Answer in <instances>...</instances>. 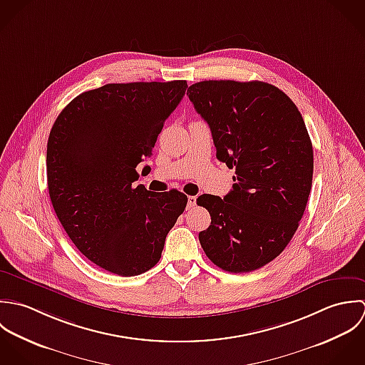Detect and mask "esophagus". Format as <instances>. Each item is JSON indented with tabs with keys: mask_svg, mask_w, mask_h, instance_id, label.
<instances>
[{
	"mask_svg": "<svg viewBox=\"0 0 365 365\" xmlns=\"http://www.w3.org/2000/svg\"><path fill=\"white\" fill-rule=\"evenodd\" d=\"M196 206V196H189L187 197V209H193Z\"/></svg>",
	"mask_w": 365,
	"mask_h": 365,
	"instance_id": "obj_1",
	"label": "esophagus"
}]
</instances>
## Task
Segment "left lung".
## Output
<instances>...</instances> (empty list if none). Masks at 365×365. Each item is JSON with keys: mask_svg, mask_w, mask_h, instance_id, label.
Segmentation results:
<instances>
[{"mask_svg": "<svg viewBox=\"0 0 365 365\" xmlns=\"http://www.w3.org/2000/svg\"><path fill=\"white\" fill-rule=\"evenodd\" d=\"M187 96L209 124L217 159L235 169L232 190L197 205L212 222L199 232L209 259L227 272L275 259L299 227L313 178V148L291 98L265 81L205 80Z\"/></svg>", "mask_w": 365, "mask_h": 365, "instance_id": "left-lung-1", "label": "left lung"}]
</instances>
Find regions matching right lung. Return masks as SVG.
Listing matches in <instances>:
<instances>
[{
    "instance_id": "add662e5",
    "label": "right lung",
    "mask_w": 365,
    "mask_h": 365,
    "mask_svg": "<svg viewBox=\"0 0 365 365\" xmlns=\"http://www.w3.org/2000/svg\"><path fill=\"white\" fill-rule=\"evenodd\" d=\"M186 88V80L106 84L78 94L51 130L55 213L77 250L108 272L134 277L155 267L185 212L182 192L155 193L134 182Z\"/></svg>"
}]
</instances>
